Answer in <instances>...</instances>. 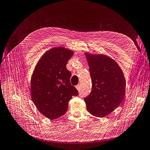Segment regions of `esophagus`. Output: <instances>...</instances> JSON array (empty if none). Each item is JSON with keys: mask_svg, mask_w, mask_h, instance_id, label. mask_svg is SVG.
I'll list each match as a JSON object with an SVG mask.
<instances>
[{"mask_svg": "<svg viewBox=\"0 0 150 150\" xmlns=\"http://www.w3.org/2000/svg\"><path fill=\"white\" fill-rule=\"evenodd\" d=\"M75 87H76V89H77V90H78V91H80V85H76V86Z\"/></svg>", "mask_w": 150, "mask_h": 150, "instance_id": "obj_1", "label": "esophagus"}]
</instances>
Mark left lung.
<instances>
[{"label":"left lung","instance_id":"8db88e82","mask_svg":"<svg viewBox=\"0 0 150 150\" xmlns=\"http://www.w3.org/2000/svg\"><path fill=\"white\" fill-rule=\"evenodd\" d=\"M85 55L92 82V91L84 99L87 110L96 117H105L125 99V75L117 63L107 55L88 53Z\"/></svg>","mask_w":150,"mask_h":150}]
</instances>
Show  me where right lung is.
I'll use <instances>...</instances> for the list:
<instances>
[{
    "instance_id": "add662e5",
    "label": "right lung",
    "mask_w": 150,
    "mask_h": 150,
    "mask_svg": "<svg viewBox=\"0 0 150 150\" xmlns=\"http://www.w3.org/2000/svg\"><path fill=\"white\" fill-rule=\"evenodd\" d=\"M74 52L64 47H55L42 55L31 79L33 103L47 118L54 119L67 112L68 102L78 91L71 85V72L66 65Z\"/></svg>"
}]
</instances>
